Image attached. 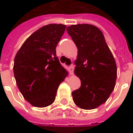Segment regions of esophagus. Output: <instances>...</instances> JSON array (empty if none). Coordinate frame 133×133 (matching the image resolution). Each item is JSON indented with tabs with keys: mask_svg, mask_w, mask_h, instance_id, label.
<instances>
[{
	"mask_svg": "<svg viewBox=\"0 0 133 133\" xmlns=\"http://www.w3.org/2000/svg\"><path fill=\"white\" fill-rule=\"evenodd\" d=\"M74 68H75V66H74V65L73 64H71L70 66H69V73H70V75H73V71H74Z\"/></svg>",
	"mask_w": 133,
	"mask_h": 133,
	"instance_id": "esophagus-1",
	"label": "esophagus"
}]
</instances>
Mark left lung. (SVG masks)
I'll list each match as a JSON object with an SVG mask.
<instances>
[{
    "instance_id": "obj_1",
    "label": "left lung",
    "mask_w": 133,
    "mask_h": 133,
    "mask_svg": "<svg viewBox=\"0 0 133 133\" xmlns=\"http://www.w3.org/2000/svg\"><path fill=\"white\" fill-rule=\"evenodd\" d=\"M67 31L78 48L75 74L81 80V87L71 93L73 101L81 109H94L106 102L115 88V58L97 27L79 24L68 27Z\"/></svg>"
}]
</instances>
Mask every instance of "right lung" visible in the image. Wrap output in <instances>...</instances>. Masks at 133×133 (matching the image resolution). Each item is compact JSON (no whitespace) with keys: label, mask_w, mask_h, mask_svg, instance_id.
Masks as SVG:
<instances>
[{"label":"right lung","mask_w":133,"mask_h":133,"mask_svg":"<svg viewBox=\"0 0 133 133\" xmlns=\"http://www.w3.org/2000/svg\"><path fill=\"white\" fill-rule=\"evenodd\" d=\"M65 28L66 25L61 24L43 26L27 38L14 58L17 85L35 107L51 105L59 85L68 75L56 56V46Z\"/></svg>","instance_id":"add662e5"}]
</instances>
